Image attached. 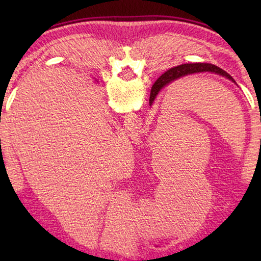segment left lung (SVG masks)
Returning a JSON list of instances; mask_svg holds the SVG:
<instances>
[{
    "instance_id": "obj_1",
    "label": "left lung",
    "mask_w": 261,
    "mask_h": 261,
    "mask_svg": "<svg viewBox=\"0 0 261 261\" xmlns=\"http://www.w3.org/2000/svg\"><path fill=\"white\" fill-rule=\"evenodd\" d=\"M199 72H214L216 74H220V76L226 77L229 79V81L235 83V81H233V78L230 76V74L227 73L224 70H222L221 68L216 67V65H214V64H211V63L182 64V65H178V67H175V68L167 70V71L155 82V84L152 86L151 95H149V106L153 103V101L155 100L156 95L159 94V92H160L165 86L169 85L170 83L177 81V79H179V78L188 76V74L199 73Z\"/></svg>"
}]
</instances>
